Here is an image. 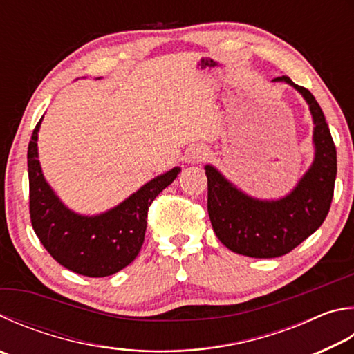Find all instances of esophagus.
Masks as SVG:
<instances>
[{
	"mask_svg": "<svg viewBox=\"0 0 354 354\" xmlns=\"http://www.w3.org/2000/svg\"><path fill=\"white\" fill-rule=\"evenodd\" d=\"M205 156H207V149L201 144H194L185 150L184 159L187 164H199L205 159Z\"/></svg>",
	"mask_w": 354,
	"mask_h": 354,
	"instance_id": "esophagus-1",
	"label": "esophagus"
}]
</instances>
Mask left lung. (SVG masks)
<instances>
[{
  "instance_id": "1",
  "label": "left lung",
  "mask_w": 354,
  "mask_h": 354,
  "mask_svg": "<svg viewBox=\"0 0 354 354\" xmlns=\"http://www.w3.org/2000/svg\"><path fill=\"white\" fill-rule=\"evenodd\" d=\"M272 82L288 83L305 99L314 124V159L295 187L279 199L254 198L229 181L216 167L204 165L207 212L215 235L232 252L252 259L285 255L322 226L337 173L336 147L317 100L286 75Z\"/></svg>"
}]
</instances>
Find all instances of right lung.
I'll use <instances>...</instances> for the list:
<instances>
[{
  "label": "right lung",
  "mask_w": 354,
  "mask_h": 354,
  "mask_svg": "<svg viewBox=\"0 0 354 354\" xmlns=\"http://www.w3.org/2000/svg\"><path fill=\"white\" fill-rule=\"evenodd\" d=\"M41 120L32 133L28 149L32 227L53 259L69 271L86 277L119 272L138 257L150 204L175 181L181 167L150 179L110 210L97 215L77 214L57 196L43 175L37 145Z\"/></svg>",
  "instance_id": "obj_1"
}]
</instances>
